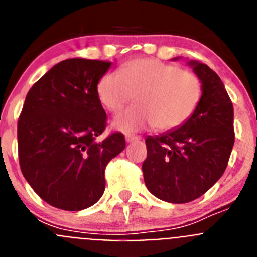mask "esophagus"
<instances>
[{"label": "esophagus", "mask_w": 257, "mask_h": 257, "mask_svg": "<svg viewBox=\"0 0 257 257\" xmlns=\"http://www.w3.org/2000/svg\"><path fill=\"white\" fill-rule=\"evenodd\" d=\"M124 139H126L127 143H133V142H138V140H140V138L135 135H126L124 136Z\"/></svg>", "instance_id": "1"}]
</instances>
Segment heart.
Listing matches in <instances>:
<instances>
[{
  "label": "heart",
  "instance_id": "heart-1",
  "mask_svg": "<svg viewBox=\"0 0 257 257\" xmlns=\"http://www.w3.org/2000/svg\"><path fill=\"white\" fill-rule=\"evenodd\" d=\"M101 105L119 112L135 96L138 105L117 115L114 127L134 133L154 126L169 133L180 128L197 112L203 97V81L197 72L154 58L127 61L118 72L103 74L96 85Z\"/></svg>",
  "mask_w": 257,
  "mask_h": 257
}]
</instances>
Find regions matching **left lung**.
Listing matches in <instances>:
<instances>
[{
  "mask_svg": "<svg viewBox=\"0 0 257 257\" xmlns=\"http://www.w3.org/2000/svg\"><path fill=\"white\" fill-rule=\"evenodd\" d=\"M190 64L203 81L197 112L178 130L145 139V185L171 203H188L205 194L224 174L234 145V110L224 83L208 65Z\"/></svg>",
  "mask_w": 257,
  "mask_h": 257,
  "instance_id": "left-lung-1",
  "label": "left lung"
}]
</instances>
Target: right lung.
Instances as JSON below:
<instances>
[{
  "label": "right lung",
  "instance_id": "right-lung-1",
  "mask_svg": "<svg viewBox=\"0 0 257 257\" xmlns=\"http://www.w3.org/2000/svg\"><path fill=\"white\" fill-rule=\"evenodd\" d=\"M110 61L67 59L28 91L18 121L20 170L49 205L79 211L105 189V167L126 147L121 133L97 138L106 114L96 94Z\"/></svg>",
  "mask_w": 257,
  "mask_h": 257
}]
</instances>
